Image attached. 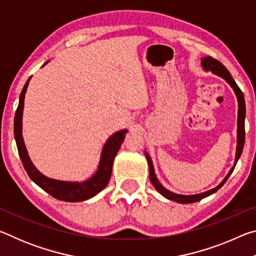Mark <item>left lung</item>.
Wrapping results in <instances>:
<instances>
[{"label": "left lung", "instance_id": "1", "mask_svg": "<svg viewBox=\"0 0 256 256\" xmlns=\"http://www.w3.org/2000/svg\"><path fill=\"white\" fill-rule=\"evenodd\" d=\"M202 66L204 68L206 71H211L212 73H214V74L222 76V79L226 80L229 84H230L232 88L234 89V92H235L236 96H237V100H238V120H237V125H238V128H237V148H236V157H235V164H234V167L230 170V172H228V175L224 177V180L220 183L216 188H212L210 190H206V192H203L200 194H194V196H182V194H176V193H172L170 190H168L167 188H164V186L159 183V180L157 177H156L154 174V164L152 162H151V159L149 157V154H146V158L148 160V164H149V175H150V182L152 183V185L154 186V188L158 190V192L162 194V196H164L168 200H172V201H176L178 203H193V202H198L202 200V198H204L206 196H211V194H214V192H216L222 186L226 183V180H228V177L230 176V174L234 170V168H235L236 164L238 162V159H240V154L242 152V148H244V144H245V116H246V107H245V99H244V94H242V92L240 89V86H237V84L235 82V80L232 79V76L229 71L227 70L226 68H224L222 63L219 62L218 60H216L214 58H211V56H208V58H203L202 60Z\"/></svg>", "mask_w": 256, "mask_h": 256}]
</instances>
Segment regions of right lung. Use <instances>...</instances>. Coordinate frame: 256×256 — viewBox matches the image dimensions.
Masks as SVG:
<instances>
[{
  "instance_id": "right-lung-1",
  "label": "right lung",
  "mask_w": 256,
  "mask_h": 256,
  "mask_svg": "<svg viewBox=\"0 0 256 256\" xmlns=\"http://www.w3.org/2000/svg\"><path fill=\"white\" fill-rule=\"evenodd\" d=\"M46 64V63H45ZM44 64V66H45ZM30 78L26 82L22 92L20 94L19 105L16 110L14 116V138L18 146V152L20 156L21 162L24 167L26 172L29 175L32 180H34L40 188H42L47 193L50 194L52 196L58 198L60 201L66 202H79L84 201L88 198H92L100 192L102 190L105 188V186L110 182L112 175V162H114L115 156L118 154V151L122 146L126 130H122L112 134L108 138L107 142L104 146L100 162H99L98 170L96 172L92 178L86 182H63L52 180L42 175L40 172L37 170V168L34 166V164L30 160L27 149H26L22 138V110H24V94L27 92Z\"/></svg>"
}]
</instances>
